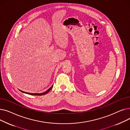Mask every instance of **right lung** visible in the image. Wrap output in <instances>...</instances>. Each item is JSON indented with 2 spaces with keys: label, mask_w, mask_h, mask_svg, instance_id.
<instances>
[{
  "label": "right lung",
  "mask_w": 130,
  "mask_h": 130,
  "mask_svg": "<svg viewBox=\"0 0 130 130\" xmlns=\"http://www.w3.org/2000/svg\"><path fill=\"white\" fill-rule=\"evenodd\" d=\"M53 85L49 88L48 90H47L46 92H44V93H26V92H23V91H20H20H21L22 92H23V93L28 94H29V95H38V96H40V95H45V94H46L48 93V92H50V91L53 88Z\"/></svg>",
  "instance_id": "1"
}]
</instances>
